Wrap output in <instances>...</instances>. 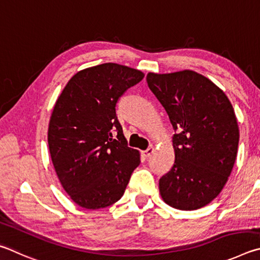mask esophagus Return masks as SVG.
<instances>
[{"mask_svg": "<svg viewBox=\"0 0 260 260\" xmlns=\"http://www.w3.org/2000/svg\"><path fill=\"white\" fill-rule=\"evenodd\" d=\"M153 153H154V148L153 147H148L146 151H144L142 154H143V156H145V157H149Z\"/></svg>", "mask_w": 260, "mask_h": 260, "instance_id": "34e87169", "label": "esophagus"}]
</instances>
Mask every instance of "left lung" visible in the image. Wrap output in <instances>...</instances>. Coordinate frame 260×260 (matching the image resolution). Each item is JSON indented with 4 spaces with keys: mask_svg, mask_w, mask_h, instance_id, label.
<instances>
[{
    "mask_svg": "<svg viewBox=\"0 0 260 260\" xmlns=\"http://www.w3.org/2000/svg\"><path fill=\"white\" fill-rule=\"evenodd\" d=\"M148 88L174 126L175 163L158 187L167 204L197 210L224 188L239 146V125L224 91L193 71L148 73Z\"/></svg>",
    "mask_w": 260,
    "mask_h": 260,
    "instance_id": "8db88e82",
    "label": "left lung"
}]
</instances>
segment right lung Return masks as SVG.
<instances>
[{
  "instance_id": "right-lung-1",
  "label": "right lung",
  "mask_w": 260,
  "mask_h": 260,
  "mask_svg": "<svg viewBox=\"0 0 260 260\" xmlns=\"http://www.w3.org/2000/svg\"><path fill=\"white\" fill-rule=\"evenodd\" d=\"M135 68L106 62L77 72L50 117L48 144L63 189L80 207L106 208L124 194L139 166L116 116L125 91L144 79Z\"/></svg>"
}]
</instances>
